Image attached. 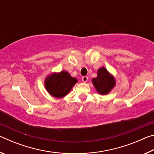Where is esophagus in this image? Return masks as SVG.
Returning <instances> with one entry per match:
<instances>
[{
  "label": "esophagus",
  "mask_w": 154,
  "mask_h": 154,
  "mask_svg": "<svg viewBox=\"0 0 154 154\" xmlns=\"http://www.w3.org/2000/svg\"><path fill=\"white\" fill-rule=\"evenodd\" d=\"M88 80V77L87 76H83L82 77V81L83 82H86Z\"/></svg>",
  "instance_id": "obj_1"
}]
</instances>
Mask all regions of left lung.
<instances>
[{
	"label": "left lung",
	"instance_id": "obj_1",
	"mask_svg": "<svg viewBox=\"0 0 154 154\" xmlns=\"http://www.w3.org/2000/svg\"><path fill=\"white\" fill-rule=\"evenodd\" d=\"M97 75V77L92 79L94 85L100 94H108L114 87L116 83L113 77L104 67L98 69Z\"/></svg>",
	"mask_w": 154,
	"mask_h": 154
}]
</instances>
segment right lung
Instances as JSON below:
<instances>
[{
	"label": "right lung",
	"mask_w": 154,
	"mask_h": 154,
	"mask_svg": "<svg viewBox=\"0 0 154 154\" xmlns=\"http://www.w3.org/2000/svg\"><path fill=\"white\" fill-rule=\"evenodd\" d=\"M77 82L76 78L72 77L67 72L61 71L47 77L45 85L47 90L51 96L62 98L69 94Z\"/></svg>",
	"instance_id": "obj_1"
}]
</instances>
